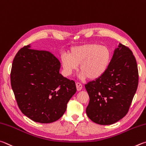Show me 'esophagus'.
I'll list each match as a JSON object with an SVG mask.
<instances>
[{
  "label": "esophagus",
  "instance_id": "1",
  "mask_svg": "<svg viewBox=\"0 0 146 146\" xmlns=\"http://www.w3.org/2000/svg\"><path fill=\"white\" fill-rule=\"evenodd\" d=\"M76 88H77V90L78 91H80V90H82L83 86H82V85H81V83H77L76 84Z\"/></svg>",
  "mask_w": 146,
  "mask_h": 146
}]
</instances>
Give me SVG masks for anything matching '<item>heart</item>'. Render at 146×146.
I'll return each mask as SVG.
<instances>
[{
    "label": "heart",
    "mask_w": 146,
    "mask_h": 146,
    "mask_svg": "<svg viewBox=\"0 0 146 146\" xmlns=\"http://www.w3.org/2000/svg\"><path fill=\"white\" fill-rule=\"evenodd\" d=\"M60 59L65 76L71 75L80 64L81 79L94 80L106 72L111 61V53L104 46L87 43L71 47L68 54L61 55Z\"/></svg>",
    "instance_id": "b5f03b06"
}]
</instances>
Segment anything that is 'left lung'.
I'll use <instances>...</instances> for the list:
<instances>
[{
	"instance_id": "obj_1",
	"label": "left lung",
	"mask_w": 146,
	"mask_h": 146,
	"mask_svg": "<svg viewBox=\"0 0 146 146\" xmlns=\"http://www.w3.org/2000/svg\"><path fill=\"white\" fill-rule=\"evenodd\" d=\"M138 84L136 59L128 47L119 43L106 72L85 85L90 98L88 117L101 125L119 121L128 112Z\"/></svg>"
}]
</instances>
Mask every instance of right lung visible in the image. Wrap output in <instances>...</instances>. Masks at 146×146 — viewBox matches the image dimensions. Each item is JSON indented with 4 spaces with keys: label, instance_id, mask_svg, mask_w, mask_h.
Masks as SVG:
<instances>
[{
    "label": "right lung",
    "instance_id": "obj_1",
    "mask_svg": "<svg viewBox=\"0 0 146 146\" xmlns=\"http://www.w3.org/2000/svg\"><path fill=\"white\" fill-rule=\"evenodd\" d=\"M61 64L48 51L25 46L13 61L11 85L18 106L28 118L50 123L62 117L76 92V83L60 74Z\"/></svg>",
    "mask_w": 146,
    "mask_h": 146
}]
</instances>
